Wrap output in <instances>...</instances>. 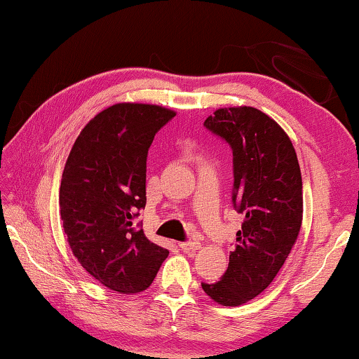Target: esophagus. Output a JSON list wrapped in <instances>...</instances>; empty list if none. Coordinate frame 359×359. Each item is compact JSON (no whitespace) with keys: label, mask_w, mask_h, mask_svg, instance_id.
Segmentation results:
<instances>
[{"label":"esophagus","mask_w":359,"mask_h":359,"mask_svg":"<svg viewBox=\"0 0 359 359\" xmlns=\"http://www.w3.org/2000/svg\"><path fill=\"white\" fill-rule=\"evenodd\" d=\"M180 247L184 250V252H196V250L201 248V243L198 240H191V242H183L180 243Z\"/></svg>","instance_id":"esophagus-1"}]
</instances>
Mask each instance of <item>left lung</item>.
<instances>
[{
    "instance_id": "obj_1",
    "label": "left lung",
    "mask_w": 359,
    "mask_h": 359,
    "mask_svg": "<svg viewBox=\"0 0 359 359\" xmlns=\"http://www.w3.org/2000/svg\"><path fill=\"white\" fill-rule=\"evenodd\" d=\"M204 126L232 147V201L245 220L227 271L219 283H203V289L220 306L237 307L273 283L296 243L302 176L289 135L257 107H220Z\"/></svg>"
}]
</instances>
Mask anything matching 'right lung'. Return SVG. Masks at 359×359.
Listing matches in <instances>:
<instances>
[{"instance_id": "right-lung-1", "label": "right lung", "mask_w": 359, "mask_h": 359, "mask_svg": "<svg viewBox=\"0 0 359 359\" xmlns=\"http://www.w3.org/2000/svg\"><path fill=\"white\" fill-rule=\"evenodd\" d=\"M175 116L156 104L109 106L83 127L67 158L63 230L81 266L111 291H145L170 253L145 237L135 217L147 204V154Z\"/></svg>"}]
</instances>
